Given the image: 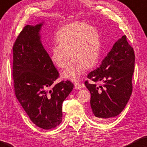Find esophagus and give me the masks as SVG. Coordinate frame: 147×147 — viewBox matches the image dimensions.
<instances>
[{
    "label": "esophagus",
    "mask_w": 147,
    "mask_h": 147,
    "mask_svg": "<svg viewBox=\"0 0 147 147\" xmlns=\"http://www.w3.org/2000/svg\"><path fill=\"white\" fill-rule=\"evenodd\" d=\"M74 88H75V89H81L83 88V85H81L79 83H74Z\"/></svg>",
    "instance_id": "esophagus-1"
}]
</instances>
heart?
Instances as JSON below:
<instances>
[{
    "mask_svg": "<svg viewBox=\"0 0 147 147\" xmlns=\"http://www.w3.org/2000/svg\"><path fill=\"white\" fill-rule=\"evenodd\" d=\"M57 44L50 52L51 62L59 68H64L71 57L73 59L63 71L62 77L73 81L79 80L85 68L90 69L98 60L101 39L96 28L76 22L62 27L56 35Z\"/></svg>",
    "mask_w": 147,
    "mask_h": 147,
    "instance_id": "b5f03b06",
    "label": "heart"
}]
</instances>
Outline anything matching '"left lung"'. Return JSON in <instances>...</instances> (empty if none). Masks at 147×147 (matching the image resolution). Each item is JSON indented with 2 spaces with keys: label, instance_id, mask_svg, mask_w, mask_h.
I'll use <instances>...</instances> for the list:
<instances>
[{
  "label": "left lung",
  "instance_id": "left-lung-1",
  "mask_svg": "<svg viewBox=\"0 0 147 147\" xmlns=\"http://www.w3.org/2000/svg\"><path fill=\"white\" fill-rule=\"evenodd\" d=\"M135 55L125 36L115 43L100 67L91 71L85 82L91 94L90 106L94 119L104 121L121 113L133 91L132 78ZM97 82L102 83L99 86Z\"/></svg>",
  "mask_w": 147,
  "mask_h": 147
}]
</instances>
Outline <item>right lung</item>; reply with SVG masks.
Masks as SVG:
<instances>
[{"label":"right lung","mask_w":147,"mask_h":147,"mask_svg":"<svg viewBox=\"0 0 147 147\" xmlns=\"http://www.w3.org/2000/svg\"><path fill=\"white\" fill-rule=\"evenodd\" d=\"M42 23L27 25L13 47V78L17 99L34 124L51 129L62 120V102L73 90L69 80L54 82L59 73L41 41Z\"/></svg>","instance_id":"obj_1"}]
</instances>
